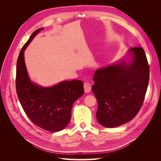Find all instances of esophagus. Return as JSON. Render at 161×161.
I'll use <instances>...</instances> for the list:
<instances>
[{
	"label": "esophagus",
	"mask_w": 161,
	"mask_h": 161,
	"mask_svg": "<svg viewBox=\"0 0 161 161\" xmlns=\"http://www.w3.org/2000/svg\"><path fill=\"white\" fill-rule=\"evenodd\" d=\"M84 89L85 92L86 93H88V92H90L91 91V85L89 83V82H85L84 83Z\"/></svg>",
	"instance_id": "obj_1"
}]
</instances>
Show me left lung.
<instances>
[{"label": "left lung", "mask_w": 161, "mask_h": 161, "mask_svg": "<svg viewBox=\"0 0 161 161\" xmlns=\"http://www.w3.org/2000/svg\"><path fill=\"white\" fill-rule=\"evenodd\" d=\"M118 63L97 70L92 86L98 102L96 117L106 128L132 119L142 105L149 82V65L141 47H131Z\"/></svg>", "instance_id": "1"}]
</instances>
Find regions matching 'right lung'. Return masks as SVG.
Returning a JSON list of instances; mask_svg holds the SVG:
<instances>
[{
  "instance_id": "obj_1",
  "label": "right lung",
  "mask_w": 161,
  "mask_h": 161,
  "mask_svg": "<svg viewBox=\"0 0 161 161\" xmlns=\"http://www.w3.org/2000/svg\"><path fill=\"white\" fill-rule=\"evenodd\" d=\"M43 28L34 31L23 46L17 62L16 90L22 108L29 118L39 127L52 132L66 127L71 118L75 101L84 92L79 80L62 81L50 87L32 82L27 71L24 51Z\"/></svg>"
}]
</instances>
